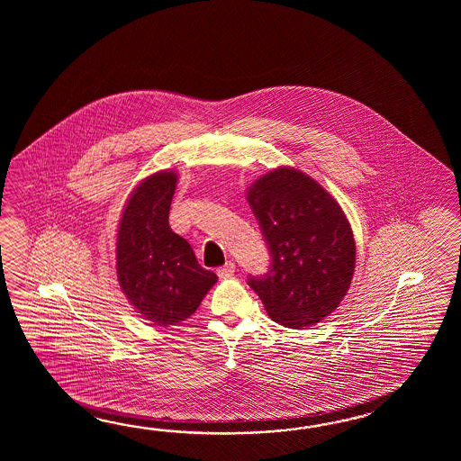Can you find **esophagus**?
<instances>
[{
  "label": "esophagus",
  "instance_id": "1",
  "mask_svg": "<svg viewBox=\"0 0 461 461\" xmlns=\"http://www.w3.org/2000/svg\"><path fill=\"white\" fill-rule=\"evenodd\" d=\"M235 272V265L232 262H227L226 265H222V267H219L217 268V275H219V278H230Z\"/></svg>",
  "mask_w": 461,
  "mask_h": 461
}]
</instances>
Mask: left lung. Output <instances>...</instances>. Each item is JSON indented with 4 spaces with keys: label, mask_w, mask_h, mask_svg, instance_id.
I'll return each instance as SVG.
<instances>
[{
    "label": "left lung",
    "mask_w": 461,
    "mask_h": 461,
    "mask_svg": "<svg viewBox=\"0 0 461 461\" xmlns=\"http://www.w3.org/2000/svg\"><path fill=\"white\" fill-rule=\"evenodd\" d=\"M247 201L270 252L268 272L250 276V288L276 323H320L353 280L356 244L343 209L314 179L285 167L258 177Z\"/></svg>",
    "instance_id": "1"
}]
</instances>
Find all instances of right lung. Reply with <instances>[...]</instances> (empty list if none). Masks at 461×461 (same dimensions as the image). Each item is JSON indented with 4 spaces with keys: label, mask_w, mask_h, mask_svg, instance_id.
<instances>
[{
    "label": "right lung",
    "mask_w": 461,
    "mask_h": 461,
    "mask_svg": "<svg viewBox=\"0 0 461 461\" xmlns=\"http://www.w3.org/2000/svg\"><path fill=\"white\" fill-rule=\"evenodd\" d=\"M176 179L167 169L148 176L128 197L118 224V284L138 313L157 326L185 321L217 282L167 222Z\"/></svg>",
    "instance_id": "1"
}]
</instances>
